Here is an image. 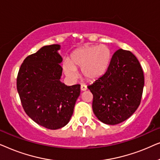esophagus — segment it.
Listing matches in <instances>:
<instances>
[{
	"label": "esophagus",
	"mask_w": 160,
	"mask_h": 160,
	"mask_svg": "<svg viewBox=\"0 0 160 160\" xmlns=\"http://www.w3.org/2000/svg\"><path fill=\"white\" fill-rule=\"evenodd\" d=\"M87 89V87L86 85H84V84H82V85H81V90H82V92L86 91Z\"/></svg>",
	"instance_id": "34e87169"
}]
</instances>
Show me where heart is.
I'll return each mask as SVG.
<instances>
[{"instance_id": "obj_1", "label": "heart", "mask_w": 160, "mask_h": 160, "mask_svg": "<svg viewBox=\"0 0 160 160\" xmlns=\"http://www.w3.org/2000/svg\"><path fill=\"white\" fill-rule=\"evenodd\" d=\"M112 53L106 45H85L75 50L70 60L63 63V70L71 78L77 76L76 69H82L85 79L95 81L102 76L108 70Z\"/></svg>"}]
</instances>
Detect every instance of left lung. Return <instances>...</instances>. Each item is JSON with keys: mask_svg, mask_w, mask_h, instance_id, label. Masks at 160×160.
I'll return each mask as SVG.
<instances>
[{"mask_svg": "<svg viewBox=\"0 0 160 160\" xmlns=\"http://www.w3.org/2000/svg\"><path fill=\"white\" fill-rule=\"evenodd\" d=\"M143 86V72L136 57L130 51L117 50L106 73L87 87L93 95L96 117L111 125L125 121L138 108Z\"/></svg>", "mask_w": 160, "mask_h": 160, "instance_id": "obj_1", "label": "left lung"}]
</instances>
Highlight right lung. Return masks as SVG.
Instances as JSON below:
<instances>
[{
    "label": "right lung",
    "instance_id": "1",
    "mask_svg": "<svg viewBox=\"0 0 160 160\" xmlns=\"http://www.w3.org/2000/svg\"><path fill=\"white\" fill-rule=\"evenodd\" d=\"M61 46H44L27 57L19 68L17 88L22 105L32 120L50 130L66 125L73 115L80 85L60 82Z\"/></svg>",
    "mask_w": 160,
    "mask_h": 160
}]
</instances>
